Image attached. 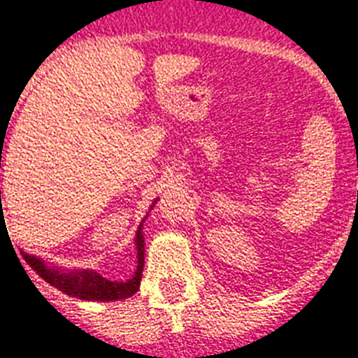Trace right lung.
I'll return each mask as SVG.
<instances>
[{
  "label": "right lung",
  "mask_w": 358,
  "mask_h": 358,
  "mask_svg": "<svg viewBox=\"0 0 358 358\" xmlns=\"http://www.w3.org/2000/svg\"><path fill=\"white\" fill-rule=\"evenodd\" d=\"M152 206H150V208H152ZM141 226L143 224H139L138 234H136L138 266H136V274H134L129 281H110L106 280V278H103L101 274H97V272H94V270L62 272V270L58 268H49L48 264L43 263L42 259H38L34 255L25 254V252H23V259L27 261L31 268L36 270V274L40 275L42 280L48 281L49 285H53L55 289L62 290L64 294L88 301L124 300V298H129V296L138 292L139 283H141V275H143L145 237L143 234H141Z\"/></svg>",
  "instance_id": "add662e5"
}]
</instances>
